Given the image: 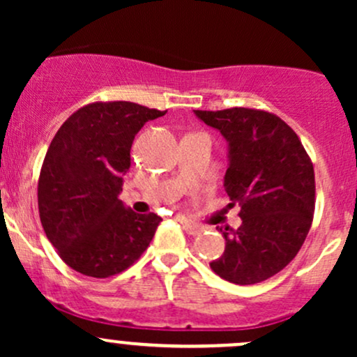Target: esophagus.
<instances>
[{"instance_id":"obj_1","label":"esophagus","mask_w":357,"mask_h":357,"mask_svg":"<svg viewBox=\"0 0 357 357\" xmlns=\"http://www.w3.org/2000/svg\"><path fill=\"white\" fill-rule=\"evenodd\" d=\"M179 221H181L183 230L186 231L188 235H198V233L202 231V227H199V225H196V223H192V221H190V220L181 218Z\"/></svg>"}]
</instances>
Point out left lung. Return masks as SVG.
<instances>
[{
	"label": "left lung",
	"mask_w": 357,
	"mask_h": 357,
	"mask_svg": "<svg viewBox=\"0 0 357 357\" xmlns=\"http://www.w3.org/2000/svg\"><path fill=\"white\" fill-rule=\"evenodd\" d=\"M228 144L225 191L241 206L238 230L218 228L223 255L210 261L236 285L264 282L297 255L314 216V166L297 134L273 114L233 107L195 110Z\"/></svg>",
	"instance_id": "1"
}]
</instances>
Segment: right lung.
Instances as JSON below:
<instances>
[{
  "mask_svg": "<svg viewBox=\"0 0 357 357\" xmlns=\"http://www.w3.org/2000/svg\"><path fill=\"white\" fill-rule=\"evenodd\" d=\"M165 114L134 102H97L72 114L55 134L40 173L38 211L68 267L105 278L149 247L161 216L139 215L119 195L134 137Z\"/></svg>",
  "mask_w": 357,
  "mask_h": 357,
  "instance_id": "add662e5",
  "label": "right lung"
}]
</instances>
